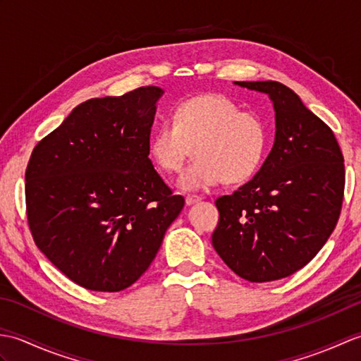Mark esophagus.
I'll return each instance as SVG.
<instances>
[{
	"label": "esophagus",
	"mask_w": 361,
	"mask_h": 361,
	"mask_svg": "<svg viewBox=\"0 0 361 361\" xmlns=\"http://www.w3.org/2000/svg\"><path fill=\"white\" fill-rule=\"evenodd\" d=\"M202 200V197L198 195H186V204L190 206V204H195Z\"/></svg>",
	"instance_id": "esophagus-1"
}]
</instances>
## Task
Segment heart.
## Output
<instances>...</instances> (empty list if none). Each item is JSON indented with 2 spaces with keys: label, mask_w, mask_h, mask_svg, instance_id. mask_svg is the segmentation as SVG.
Returning <instances> with one entry per match:
<instances>
[{
  "label": "heart",
  "mask_w": 361,
  "mask_h": 361,
  "mask_svg": "<svg viewBox=\"0 0 361 361\" xmlns=\"http://www.w3.org/2000/svg\"><path fill=\"white\" fill-rule=\"evenodd\" d=\"M270 132L256 113L220 93L189 97L176 105L172 122L159 124L150 136L149 150L155 164L167 173L181 171L194 152L197 158L180 176L185 190L219 185H240L262 166Z\"/></svg>",
  "instance_id": "1"
}]
</instances>
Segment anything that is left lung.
Listing matches in <instances>:
<instances>
[{
    "label": "left lung",
    "instance_id": "8db88e82",
    "mask_svg": "<svg viewBox=\"0 0 361 361\" xmlns=\"http://www.w3.org/2000/svg\"><path fill=\"white\" fill-rule=\"evenodd\" d=\"M271 99L274 144L260 171L216 200L212 247L250 282L301 270L331 237L344 194V158L331 127L279 82H234Z\"/></svg>",
    "mask_w": 361,
    "mask_h": 361
}]
</instances>
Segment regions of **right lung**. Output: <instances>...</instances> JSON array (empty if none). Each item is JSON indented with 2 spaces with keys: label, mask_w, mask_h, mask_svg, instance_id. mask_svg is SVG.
Wrapping results in <instances>:
<instances>
[{
  "label": "right lung",
  "mask_w": 361,
  "mask_h": 361,
  "mask_svg": "<svg viewBox=\"0 0 361 361\" xmlns=\"http://www.w3.org/2000/svg\"><path fill=\"white\" fill-rule=\"evenodd\" d=\"M163 93L141 87L90 99L30 155L26 211L34 242L87 290L111 293L135 283L185 206L149 158Z\"/></svg>",
  "instance_id": "add662e5"
}]
</instances>
